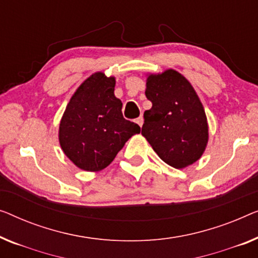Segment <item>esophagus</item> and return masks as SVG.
<instances>
[{
    "instance_id": "1",
    "label": "esophagus",
    "mask_w": 258,
    "mask_h": 258,
    "mask_svg": "<svg viewBox=\"0 0 258 258\" xmlns=\"http://www.w3.org/2000/svg\"><path fill=\"white\" fill-rule=\"evenodd\" d=\"M143 122H144V118H143V116H140V117H137V118H136V123H137V124L140 125V126L143 125Z\"/></svg>"
}]
</instances>
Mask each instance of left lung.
Returning <instances> with one entry per match:
<instances>
[{"label": "left lung", "instance_id": "left-lung-1", "mask_svg": "<svg viewBox=\"0 0 258 258\" xmlns=\"http://www.w3.org/2000/svg\"><path fill=\"white\" fill-rule=\"evenodd\" d=\"M145 95L152 107L144 111L142 135L174 169L196 163L206 149L208 123L189 81L174 70L149 74Z\"/></svg>", "mask_w": 258, "mask_h": 258}]
</instances>
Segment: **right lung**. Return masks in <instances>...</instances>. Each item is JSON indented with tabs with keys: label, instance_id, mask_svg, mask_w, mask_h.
Instances as JSON below:
<instances>
[{
	"label": "right lung",
	"instance_id": "1",
	"mask_svg": "<svg viewBox=\"0 0 258 258\" xmlns=\"http://www.w3.org/2000/svg\"><path fill=\"white\" fill-rule=\"evenodd\" d=\"M114 89V77L92 74L78 87L62 115L59 143L81 170H103L125 142L141 132L140 125L123 117L122 102Z\"/></svg>",
	"mask_w": 258,
	"mask_h": 258
}]
</instances>
